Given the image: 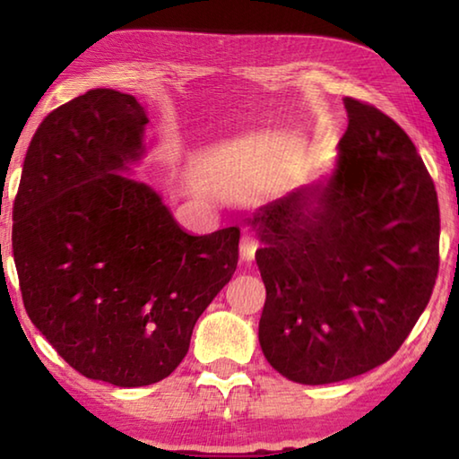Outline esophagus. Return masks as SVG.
Returning <instances> with one entry per match:
<instances>
[{"label": "esophagus", "mask_w": 459, "mask_h": 459, "mask_svg": "<svg viewBox=\"0 0 459 459\" xmlns=\"http://www.w3.org/2000/svg\"><path fill=\"white\" fill-rule=\"evenodd\" d=\"M257 247H259V243H257V238H255L253 232H245L243 238H240V259L253 261Z\"/></svg>", "instance_id": "34e87169"}]
</instances>
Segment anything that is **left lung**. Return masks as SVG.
Wrapping results in <instances>:
<instances>
[{
	"label": "left lung",
	"instance_id": "left-lung-1",
	"mask_svg": "<svg viewBox=\"0 0 459 459\" xmlns=\"http://www.w3.org/2000/svg\"><path fill=\"white\" fill-rule=\"evenodd\" d=\"M330 178L253 214L265 283L259 342L293 383L364 375L399 351L439 271V204L413 142L388 115L346 97Z\"/></svg>",
	"mask_w": 459,
	"mask_h": 459
}]
</instances>
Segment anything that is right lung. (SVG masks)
I'll return each mask as SVG.
<instances>
[{"label":"right lung","instance_id":"1","mask_svg":"<svg viewBox=\"0 0 459 459\" xmlns=\"http://www.w3.org/2000/svg\"><path fill=\"white\" fill-rule=\"evenodd\" d=\"M145 108L95 89L46 117L13 200L12 247L30 320L82 377L145 386L172 375L194 324L230 281L237 227L194 237L126 172Z\"/></svg>","mask_w":459,"mask_h":459}]
</instances>
